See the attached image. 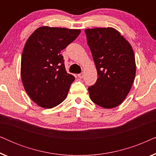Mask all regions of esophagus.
I'll use <instances>...</instances> for the list:
<instances>
[{"label": "esophagus", "mask_w": 156, "mask_h": 156, "mask_svg": "<svg viewBox=\"0 0 156 156\" xmlns=\"http://www.w3.org/2000/svg\"><path fill=\"white\" fill-rule=\"evenodd\" d=\"M83 76H84V74L83 73H80V74H78V77L79 78H80V79H82Z\"/></svg>", "instance_id": "34e87169"}]
</instances>
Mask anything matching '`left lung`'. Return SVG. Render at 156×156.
<instances>
[{"instance_id":"left-lung-1","label":"left lung","mask_w":156,"mask_h":156,"mask_svg":"<svg viewBox=\"0 0 156 156\" xmlns=\"http://www.w3.org/2000/svg\"><path fill=\"white\" fill-rule=\"evenodd\" d=\"M88 45L97 70V80L88 90L94 103L105 108L122 103L136 75L133 50L129 42L112 27L87 29Z\"/></svg>"}]
</instances>
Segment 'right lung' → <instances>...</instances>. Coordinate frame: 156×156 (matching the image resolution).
<instances>
[{"label":"right lung","instance_id":"add662e5","mask_svg":"<svg viewBox=\"0 0 156 156\" xmlns=\"http://www.w3.org/2000/svg\"><path fill=\"white\" fill-rule=\"evenodd\" d=\"M80 32L43 26L27 39L21 57V79L27 94L38 106L53 108L67 97L74 76L66 71L60 52Z\"/></svg>","mask_w":156,"mask_h":156}]
</instances>
